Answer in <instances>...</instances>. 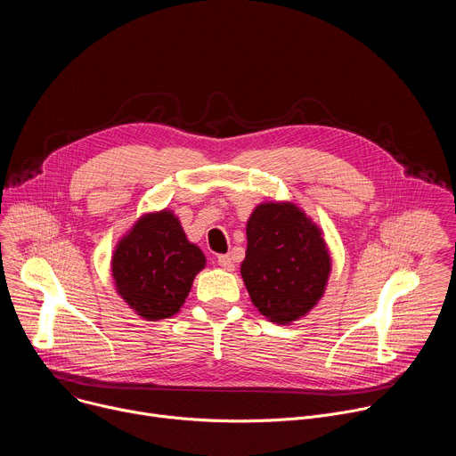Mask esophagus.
<instances>
[{
    "label": "esophagus",
    "mask_w": 456,
    "mask_h": 456,
    "mask_svg": "<svg viewBox=\"0 0 456 456\" xmlns=\"http://www.w3.org/2000/svg\"><path fill=\"white\" fill-rule=\"evenodd\" d=\"M218 265L225 271H234V262H232V257L229 254H220L218 256Z\"/></svg>",
    "instance_id": "esophagus-1"
}]
</instances>
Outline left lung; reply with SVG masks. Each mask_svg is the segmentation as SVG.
Here are the masks:
<instances>
[{
	"label": "left lung",
	"instance_id": "obj_1",
	"mask_svg": "<svg viewBox=\"0 0 456 456\" xmlns=\"http://www.w3.org/2000/svg\"><path fill=\"white\" fill-rule=\"evenodd\" d=\"M241 278L254 306L274 322L305 315L322 296L330 254L321 231L294 204H262L247 222Z\"/></svg>",
	"mask_w": 456,
	"mask_h": 456
}]
</instances>
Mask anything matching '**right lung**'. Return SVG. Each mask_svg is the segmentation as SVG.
Here are the masks:
<instances>
[{
	"mask_svg": "<svg viewBox=\"0 0 456 456\" xmlns=\"http://www.w3.org/2000/svg\"><path fill=\"white\" fill-rule=\"evenodd\" d=\"M204 267V252L187 241L169 211L142 216L118 241L111 262L117 292L150 321L176 314Z\"/></svg>",
	"mask_w": 456,
	"mask_h": 456,
	"instance_id": "add662e5",
	"label": "right lung"
}]
</instances>
